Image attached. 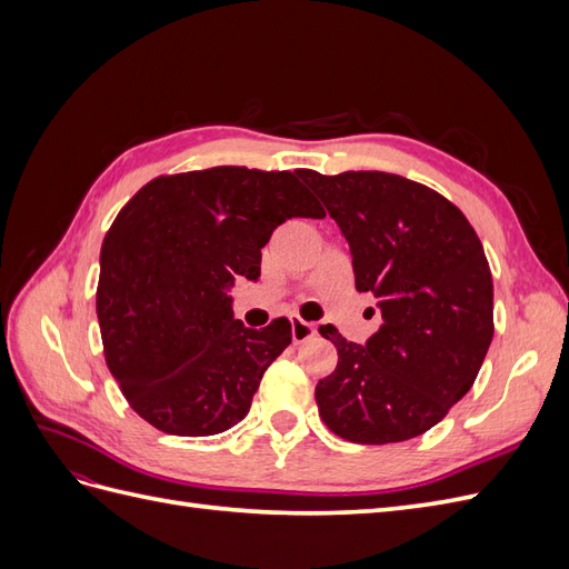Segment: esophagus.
<instances>
[{
  "instance_id": "1",
  "label": "esophagus",
  "mask_w": 569,
  "mask_h": 569,
  "mask_svg": "<svg viewBox=\"0 0 569 569\" xmlns=\"http://www.w3.org/2000/svg\"><path fill=\"white\" fill-rule=\"evenodd\" d=\"M316 335V325L313 322H306L301 318H291V339L295 343H301L306 339H311Z\"/></svg>"
}]
</instances>
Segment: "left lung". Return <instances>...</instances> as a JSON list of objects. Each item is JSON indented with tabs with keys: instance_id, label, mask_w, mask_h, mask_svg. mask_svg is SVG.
<instances>
[{
	"instance_id": "1",
	"label": "left lung",
	"mask_w": 569,
	"mask_h": 569,
	"mask_svg": "<svg viewBox=\"0 0 569 569\" xmlns=\"http://www.w3.org/2000/svg\"><path fill=\"white\" fill-rule=\"evenodd\" d=\"M347 237L356 289L382 325L366 343L330 325L339 360L316 387L322 422L353 443L425 435L477 380L493 337V282L460 209L435 189L380 170H299ZM375 313V311H372Z\"/></svg>"
}]
</instances>
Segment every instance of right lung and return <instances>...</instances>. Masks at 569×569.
<instances>
[{"mask_svg": "<svg viewBox=\"0 0 569 569\" xmlns=\"http://www.w3.org/2000/svg\"><path fill=\"white\" fill-rule=\"evenodd\" d=\"M289 170L218 166L147 182L101 244L97 318L111 375L137 416L166 435L226 432L291 343L287 318L234 320L237 274L258 280L261 249L289 218H322Z\"/></svg>", "mask_w": 569, "mask_h": 569, "instance_id": "right-lung-1", "label": "right lung"}]
</instances>
